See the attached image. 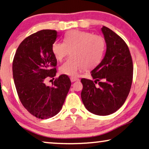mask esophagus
I'll return each mask as SVG.
<instances>
[{"instance_id": "obj_1", "label": "esophagus", "mask_w": 149, "mask_h": 149, "mask_svg": "<svg viewBox=\"0 0 149 149\" xmlns=\"http://www.w3.org/2000/svg\"><path fill=\"white\" fill-rule=\"evenodd\" d=\"M70 79H71V81H72V82H74V81L78 80V78H77V77H71Z\"/></svg>"}]
</instances>
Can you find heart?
<instances>
[{
	"label": "heart",
	"instance_id": "1",
	"mask_svg": "<svg viewBox=\"0 0 149 149\" xmlns=\"http://www.w3.org/2000/svg\"><path fill=\"white\" fill-rule=\"evenodd\" d=\"M106 49V43L101 36L80 30L67 32L64 42L56 41L52 51L56 60L62 61L69 54L68 58L60 67L61 74L76 76L84 69H93L101 62Z\"/></svg>",
	"mask_w": 149,
	"mask_h": 149
}]
</instances>
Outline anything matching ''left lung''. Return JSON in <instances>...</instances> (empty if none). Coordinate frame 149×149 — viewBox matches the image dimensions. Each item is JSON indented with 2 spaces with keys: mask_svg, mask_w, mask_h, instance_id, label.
<instances>
[{
  "mask_svg": "<svg viewBox=\"0 0 149 149\" xmlns=\"http://www.w3.org/2000/svg\"><path fill=\"white\" fill-rule=\"evenodd\" d=\"M101 31L107 45L106 53L91 72L95 81L81 79V98L88 111L103 116L113 113L125 102L132 83L133 63L124 40L105 26ZM97 82L98 85L95 86Z\"/></svg>",
  "mask_w": 149,
  "mask_h": 149,
  "instance_id": "obj_1",
  "label": "left lung"
}]
</instances>
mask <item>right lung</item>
<instances>
[{
  "label": "right lung",
  "instance_id": "1",
  "mask_svg": "<svg viewBox=\"0 0 149 149\" xmlns=\"http://www.w3.org/2000/svg\"><path fill=\"white\" fill-rule=\"evenodd\" d=\"M57 36L56 31L51 30L30 35L19 46L13 62V76L20 101L40 119L51 118L61 110L71 86L70 78L64 74L55 79L53 86L45 82L47 77L56 74L52 46Z\"/></svg>",
  "mask_w": 149,
  "mask_h": 149
}]
</instances>
